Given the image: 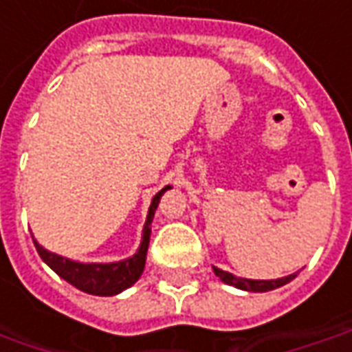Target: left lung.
<instances>
[{"instance_id":"left-lung-1","label":"left lung","mask_w":352,"mask_h":352,"mask_svg":"<svg viewBox=\"0 0 352 352\" xmlns=\"http://www.w3.org/2000/svg\"><path fill=\"white\" fill-rule=\"evenodd\" d=\"M214 274L227 285H233L236 289H243V291H252V293H266V291L285 285V283H289L291 279L296 277V274H291V276L279 277V279H245V277H236L233 274H229V272H223V270H219L216 266H214Z\"/></svg>"}]
</instances>
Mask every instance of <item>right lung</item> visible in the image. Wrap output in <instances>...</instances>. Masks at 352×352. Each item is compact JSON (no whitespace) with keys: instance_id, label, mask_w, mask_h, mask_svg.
Returning a JSON list of instances; mask_svg holds the SVG:
<instances>
[{"instance_id":"obj_1","label":"right lung","mask_w":352,"mask_h":352,"mask_svg":"<svg viewBox=\"0 0 352 352\" xmlns=\"http://www.w3.org/2000/svg\"><path fill=\"white\" fill-rule=\"evenodd\" d=\"M169 186L162 188L154 198H152V204L148 210V216H146L144 231H142V241L140 246L136 250V254H133L126 260L121 262H111V264H82V262H75V260H69V258L59 256L54 254L50 250H45L44 246H40L34 241L36 250L40 258L44 260L47 266L56 272L57 276L63 277L67 283H71L76 289L85 291L88 295H98V296H111L125 291L131 285H135L138 281V277L142 276L146 264V252H148V245H150V223L154 219V212H156L157 204H160V198L166 192Z\"/></svg>"}]
</instances>
